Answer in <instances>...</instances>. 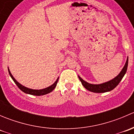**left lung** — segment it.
<instances>
[{
	"label": "left lung",
	"instance_id": "left-lung-1",
	"mask_svg": "<svg viewBox=\"0 0 134 134\" xmlns=\"http://www.w3.org/2000/svg\"><path fill=\"white\" fill-rule=\"evenodd\" d=\"M128 57H127L126 62L125 66L123 67L122 69L121 70V72H119L118 75L114 78H113L111 80L108 81V82H104V83H100V84H92L88 82L83 80L80 76H78L80 80L82 82V84L83 85V87L87 90L88 91H91L93 93H105L108 92V91H111L113 89L115 88L117 85L119 83L121 80L122 79L123 76L126 72L127 68H128Z\"/></svg>",
	"mask_w": 134,
	"mask_h": 134
}]
</instances>
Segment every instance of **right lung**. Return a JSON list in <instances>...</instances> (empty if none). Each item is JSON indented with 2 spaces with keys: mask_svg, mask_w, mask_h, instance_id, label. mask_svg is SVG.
I'll return each instance as SVG.
<instances>
[{
  "mask_svg": "<svg viewBox=\"0 0 134 134\" xmlns=\"http://www.w3.org/2000/svg\"><path fill=\"white\" fill-rule=\"evenodd\" d=\"M8 72H9V75H10L11 78H12V80H13V82L15 83V84L18 86L19 88L21 91H23L24 93H26V94H32V95L41 96V95H44V94H48V93H51V91H53V90H54L55 87H56L58 82V79H59V78H58L57 80H56V82H55L53 84L51 85V86H50L49 87H46V88H44V89H42V90H32V89L28 88V87H25V86H23L22 84H21L20 83H19V82H17L15 79V78L13 76V75H12V73H11L9 68H8Z\"/></svg>",
  "mask_w": 134,
  "mask_h": 134,
  "instance_id": "add662e5",
  "label": "right lung"
}]
</instances>
